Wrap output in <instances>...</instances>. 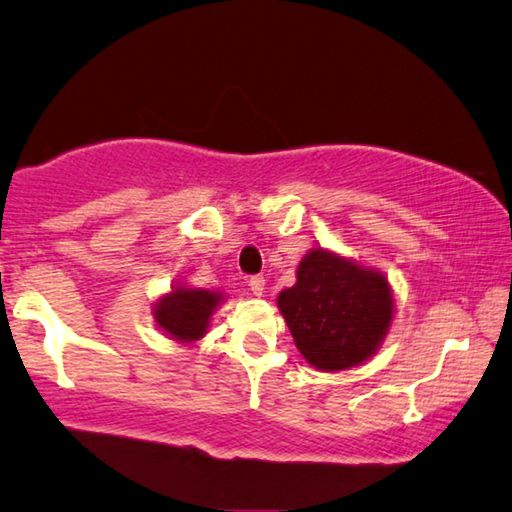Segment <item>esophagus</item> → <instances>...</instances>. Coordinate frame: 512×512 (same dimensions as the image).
I'll return each mask as SVG.
<instances>
[{
  "label": "esophagus",
  "mask_w": 512,
  "mask_h": 512,
  "mask_svg": "<svg viewBox=\"0 0 512 512\" xmlns=\"http://www.w3.org/2000/svg\"><path fill=\"white\" fill-rule=\"evenodd\" d=\"M248 287H250V291L255 293V296H262L264 289H266V280H264L262 275H253V277H250V280H248Z\"/></svg>",
  "instance_id": "34e87169"
}]
</instances>
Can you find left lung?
I'll list each match as a JSON object with an SVG mask.
<instances>
[{"mask_svg": "<svg viewBox=\"0 0 512 512\" xmlns=\"http://www.w3.org/2000/svg\"><path fill=\"white\" fill-rule=\"evenodd\" d=\"M296 277L277 296V307L307 363L336 372L368 361L393 320L386 277L325 248H311Z\"/></svg>", "mask_w": 512, "mask_h": 512, "instance_id": "obj_1", "label": "left lung"}]
</instances>
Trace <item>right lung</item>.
Segmentation results:
<instances>
[{
  "label": "right lung",
  "mask_w": 512,
  "mask_h": 512,
  "mask_svg": "<svg viewBox=\"0 0 512 512\" xmlns=\"http://www.w3.org/2000/svg\"><path fill=\"white\" fill-rule=\"evenodd\" d=\"M221 300L223 296L216 291L176 284L171 293L155 302L153 318L173 341L194 343L207 334L210 318Z\"/></svg>",
  "instance_id": "add662e5"
}]
</instances>
